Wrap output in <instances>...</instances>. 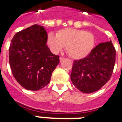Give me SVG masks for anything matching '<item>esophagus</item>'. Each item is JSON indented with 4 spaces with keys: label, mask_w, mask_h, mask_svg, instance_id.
I'll use <instances>...</instances> for the list:
<instances>
[{
    "label": "esophagus",
    "mask_w": 122,
    "mask_h": 122,
    "mask_svg": "<svg viewBox=\"0 0 122 122\" xmlns=\"http://www.w3.org/2000/svg\"><path fill=\"white\" fill-rule=\"evenodd\" d=\"M64 59H65V58H64V57H60V58H59L60 62H62V61H63Z\"/></svg>",
    "instance_id": "34e87169"
}]
</instances>
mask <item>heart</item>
I'll list each match as a JSON object with an SVG mask.
<instances>
[{
	"instance_id": "b5f03b06",
	"label": "heart",
	"mask_w": 122,
	"mask_h": 122,
	"mask_svg": "<svg viewBox=\"0 0 122 122\" xmlns=\"http://www.w3.org/2000/svg\"><path fill=\"white\" fill-rule=\"evenodd\" d=\"M47 44L54 53H59L66 46V52L70 57L80 59L91 53L94 48L95 38L92 32L66 28L58 30L56 35L49 33Z\"/></svg>"
}]
</instances>
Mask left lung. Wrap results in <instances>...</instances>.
I'll return each instance as SVG.
<instances>
[{"label": "left lung", "instance_id": "obj_1", "mask_svg": "<svg viewBox=\"0 0 122 122\" xmlns=\"http://www.w3.org/2000/svg\"><path fill=\"white\" fill-rule=\"evenodd\" d=\"M116 61V50L111 41L99 44L86 57L75 60L71 79L82 93L100 90L110 80Z\"/></svg>", "mask_w": 122, "mask_h": 122}]
</instances>
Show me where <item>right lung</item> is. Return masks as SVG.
I'll use <instances>...</instances> for the list:
<instances>
[{
  "mask_svg": "<svg viewBox=\"0 0 122 122\" xmlns=\"http://www.w3.org/2000/svg\"><path fill=\"white\" fill-rule=\"evenodd\" d=\"M47 32L34 25L17 32L9 48V61L15 79L28 90L37 91L49 84L59 57L46 45Z\"/></svg>",
  "mask_w": 122,
  "mask_h": 122,
  "instance_id": "1",
  "label": "right lung"
}]
</instances>
